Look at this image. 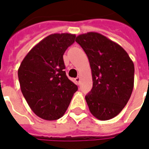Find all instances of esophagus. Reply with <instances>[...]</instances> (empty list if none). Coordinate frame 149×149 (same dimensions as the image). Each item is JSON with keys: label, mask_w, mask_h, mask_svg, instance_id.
<instances>
[{"label": "esophagus", "mask_w": 149, "mask_h": 149, "mask_svg": "<svg viewBox=\"0 0 149 149\" xmlns=\"http://www.w3.org/2000/svg\"><path fill=\"white\" fill-rule=\"evenodd\" d=\"M74 81H75L76 85H79V84H80V81H81L80 77H77V78L74 79Z\"/></svg>", "instance_id": "esophagus-1"}]
</instances>
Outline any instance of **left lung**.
<instances>
[{
  "label": "left lung",
  "instance_id": "1",
  "mask_svg": "<svg viewBox=\"0 0 149 149\" xmlns=\"http://www.w3.org/2000/svg\"><path fill=\"white\" fill-rule=\"evenodd\" d=\"M87 55L93 76V88L85 95L91 113L100 120L117 116L131 97L134 66L125 50L98 33L76 37Z\"/></svg>",
  "mask_w": 149,
  "mask_h": 149
}]
</instances>
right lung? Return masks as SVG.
Wrapping results in <instances>:
<instances>
[{"mask_svg":"<svg viewBox=\"0 0 149 149\" xmlns=\"http://www.w3.org/2000/svg\"><path fill=\"white\" fill-rule=\"evenodd\" d=\"M75 37L70 33L48 36L28 53L18 68L21 91L34 113L43 120L61 118L78 90L67 77L63 59Z\"/></svg>","mask_w":149,"mask_h":149,"instance_id":"add662e5","label":"right lung"}]
</instances>
